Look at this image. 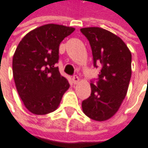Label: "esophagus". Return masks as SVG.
Returning <instances> with one entry per match:
<instances>
[{
    "label": "esophagus",
    "mask_w": 148,
    "mask_h": 148,
    "mask_svg": "<svg viewBox=\"0 0 148 148\" xmlns=\"http://www.w3.org/2000/svg\"><path fill=\"white\" fill-rule=\"evenodd\" d=\"M79 82H80V79H79V77L77 75H75V76L73 77V84H77Z\"/></svg>",
    "instance_id": "obj_1"
}]
</instances>
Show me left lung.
<instances>
[{"label": "left lung", "instance_id": "left-lung-1", "mask_svg": "<svg viewBox=\"0 0 148 148\" xmlns=\"http://www.w3.org/2000/svg\"><path fill=\"white\" fill-rule=\"evenodd\" d=\"M89 40L94 65L101 66L97 86L91 83V95L82 101L83 113L96 121L112 118L125 99L132 75V54L116 34L98 27L81 28Z\"/></svg>", "mask_w": 148, "mask_h": 148}]
</instances>
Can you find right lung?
Returning <instances> with one entry per match:
<instances>
[{"instance_id":"right-lung-1","label":"right lung","mask_w":148,"mask_h":148,"mask_svg":"<svg viewBox=\"0 0 148 148\" xmlns=\"http://www.w3.org/2000/svg\"><path fill=\"white\" fill-rule=\"evenodd\" d=\"M75 28L46 24L28 32L20 41L13 57V75L17 92L26 108L34 114L55 111L69 88L55 63L59 46Z\"/></svg>"}]
</instances>
